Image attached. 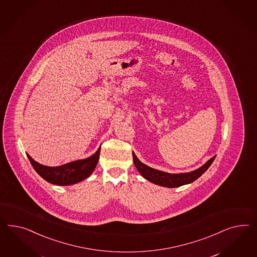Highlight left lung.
I'll return each instance as SVG.
<instances>
[{
    "label": "left lung",
    "instance_id": "8db88e82",
    "mask_svg": "<svg viewBox=\"0 0 257 257\" xmlns=\"http://www.w3.org/2000/svg\"><path fill=\"white\" fill-rule=\"evenodd\" d=\"M133 158H134V164L138 168L139 173L141 174L148 181H152L153 183L160 185V186L175 188L180 187L181 185L191 183L195 180H197L202 174L205 173L208 167H210V165L215 159V156H213L211 159L208 160V162L200 168L192 171V172H189V173L181 174L166 173V172H163V171L148 167L143 163H141L134 153H133Z\"/></svg>",
    "mask_w": 257,
    "mask_h": 257
}]
</instances>
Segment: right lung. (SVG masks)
Listing matches in <instances>:
<instances>
[{
    "label": "right lung",
    "mask_w": 257,
    "mask_h": 257,
    "mask_svg": "<svg viewBox=\"0 0 257 257\" xmlns=\"http://www.w3.org/2000/svg\"><path fill=\"white\" fill-rule=\"evenodd\" d=\"M101 147L92 156L84 160H78L60 167H46L35 162L29 154L28 158L35 171L45 181L56 185H71L83 181L93 172L97 165Z\"/></svg>",
    "instance_id": "1"
}]
</instances>
